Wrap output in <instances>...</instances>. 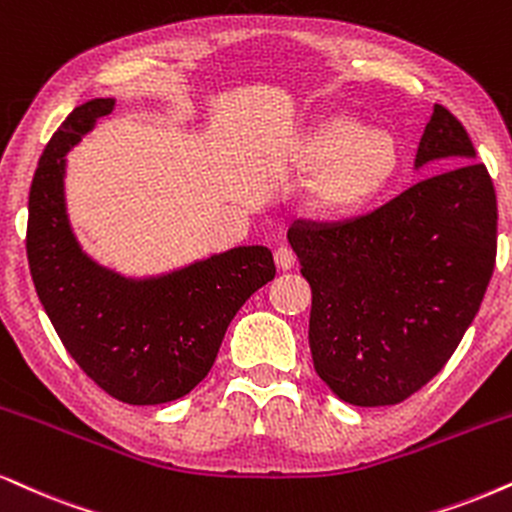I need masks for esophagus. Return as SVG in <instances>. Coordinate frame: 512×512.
I'll return each mask as SVG.
<instances>
[{
    "label": "esophagus",
    "instance_id": "obj_1",
    "mask_svg": "<svg viewBox=\"0 0 512 512\" xmlns=\"http://www.w3.org/2000/svg\"><path fill=\"white\" fill-rule=\"evenodd\" d=\"M274 262H276V267L283 271L293 269L295 267V252L286 248V245H281V248L274 250Z\"/></svg>",
    "mask_w": 512,
    "mask_h": 512
}]
</instances>
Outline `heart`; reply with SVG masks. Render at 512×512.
I'll list each match as a JSON object with an SVG mask.
<instances>
[{
    "instance_id": "obj_1",
    "label": "heart",
    "mask_w": 512,
    "mask_h": 512,
    "mask_svg": "<svg viewBox=\"0 0 512 512\" xmlns=\"http://www.w3.org/2000/svg\"><path fill=\"white\" fill-rule=\"evenodd\" d=\"M300 163L319 172L316 208L328 217H354L390 189L401 170V144L387 129L347 113L314 122L300 141Z\"/></svg>"
}]
</instances>
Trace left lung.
<instances>
[{
  "label": "left lung",
  "instance_id": "8db88e82",
  "mask_svg": "<svg viewBox=\"0 0 512 512\" xmlns=\"http://www.w3.org/2000/svg\"><path fill=\"white\" fill-rule=\"evenodd\" d=\"M451 160L345 224L295 222L288 241L312 288L319 378L354 406L428 385L475 319L496 264V191L465 127L435 103L416 167Z\"/></svg>",
  "mask_w": 512,
  "mask_h": 512
}]
</instances>
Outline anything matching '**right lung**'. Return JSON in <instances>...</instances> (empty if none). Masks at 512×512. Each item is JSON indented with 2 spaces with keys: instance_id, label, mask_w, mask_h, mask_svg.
Instances as JSON below:
<instances>
[{
  "instance_id": "right-lung-1",
  "label": "right lung",
  "mask_w": 512,
  "mask_h": 512,
  "mask_svg": "<svg viewBox=\"0 0 512 512\" xmlns=\"http://www.w3.org/2000/svg\"><path fill=\"white\" fill-rule=\"evenodd\" d=\"M113 106V99L77 106L44 148L30 186L25 248L44 312L77 366L113 399L165 404L210 373L231 319L276 267L262 245L144 281L89 260L66 217L63 155Z\"/></svg>"
}]
</instances>
